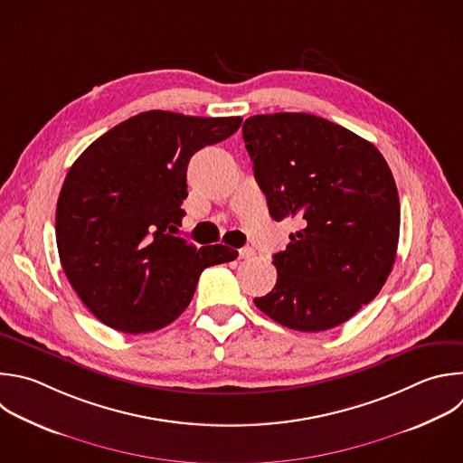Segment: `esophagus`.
Wrapping results in <instances>:
<instances>
[{"mask_svg": "<svg viewBox=\"0 0 463 463\" xmlns=\"http://www.w3.org/2000/svg\"><path fill=\"white\" fill-rule=\"evenodd\" d=\"M238 256H240L241 260H250V258L254 256V249H252V247H241V249L238 250Z\"/></svg>", "mask_w": 463, "mask_h": 463, "instance_id": "obj_1", "label": "esophagus"}]
</instances>
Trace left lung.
Listing matches in <instances>:
<instances>
[{"label": "left lung", "instance_id": "1", "mask_svg": "<svg viewBox=\"0 0 463 463\" xmlns=\"http://www.w3.org/2000/svg\"><path fill=\"white\" fill-rule=\"evenodd\" d=\"M241 130L270 216L303 223L272 256L278 279L256 307L301 333L342 326L376 298L396 260L400 200L385 158L315 114H258Z\"/></svg>", "mask_w": 463, "mask_h": 463}]
</instances>
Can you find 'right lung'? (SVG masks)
Returning a JSON list of instances; mask_svg holds the SVG:
<instances>
[{"mask_svg":"<svg viewBox=\"0 0 463 463\" xmlns=\"http://www.w3.org/2000/svg\"><path fill=\"white\" fill-rule=\"evenodd\" d=\"M240 116L169 110L132 116L90 143L72 164L56 207L61 267L105 326L152 333L191 303L203 269L232 261L225 245L194 247L175 236L193 154L232 136Z\"/></svg>","mask_w":463,"mask_h":463,"instance_id":"right-lung-1","label":"right lung"}]
</instances>
